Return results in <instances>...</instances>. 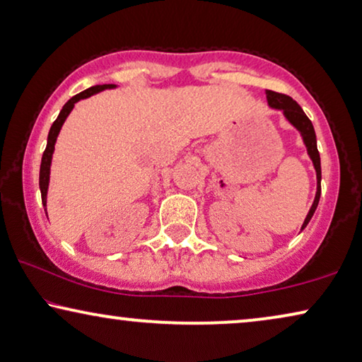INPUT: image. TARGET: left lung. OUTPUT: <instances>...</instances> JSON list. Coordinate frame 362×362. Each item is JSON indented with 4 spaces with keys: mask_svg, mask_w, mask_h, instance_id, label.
Here are the masks:
<instances>
[{
    "mask_svg": "<svg viewBox=\"0 0 362 362\" xmlns=\"http://www.w3.org/2000/svg\"><path fill=\"white\" fill-rule=\"evenodd\" d=\"M267 99H268L269 107H273V109L283 110L284 117L288 118V122L291 123V125L299 129L300 134H302V139H304L307 153H309L312 163H314V167H315V172H317V193H315L314 203H312L310 211H309V214H307L304 224H302V229H304L305 226L309 224V221L312 219V216H314L317 206H319L320 192H322V187H320L322 167H320V154H319V149H317L315 129H314V125H312V122L309 120V117H307L305 113H304V110L300 109V105L296 100L291 99L289 95L274 93V90H267Z\"/></svg>",
    "mask_w": 362,
    "mask_h": 362,
    "instance_id": "1",
    "label": "left lung"
}]
</instances>
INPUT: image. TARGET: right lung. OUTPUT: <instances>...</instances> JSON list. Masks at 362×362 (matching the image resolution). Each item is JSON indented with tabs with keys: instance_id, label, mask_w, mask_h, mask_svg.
Here are the masks:
<instances>
[{
	"instance_id": "obj_1",
	"label": "right lung",
	"mask_w": 362,
	"mask_h": 362,
	"mask_svg": "<svg viewBox=\"0 0 362 362\" xmlns=\"http://www.w3.org/2000/svg\"><path fill=\"white\" fill-rule=\"evenodd\" d=\"M110 88H115L113 84H102V86H94V88H89L83 90V93H79L76 95H73L71 99H69L66 104L63 105V109L60 112V115L55 122H53V125L50 128V132H48V138H47V148L43 151V156H42V163H40V177H39V185H40V193H42V203L43 206H45V214H47V192H48V182H50V164H52V154L53 151H55V143H57V136L58 133H60V129L63 127L64 120H66V117L69 115V112L73 110L74 104H76L78 100L81 99H86V97H90L97 93H100V90L104 89H110Z\"/></svg>"
}]
</instances>
